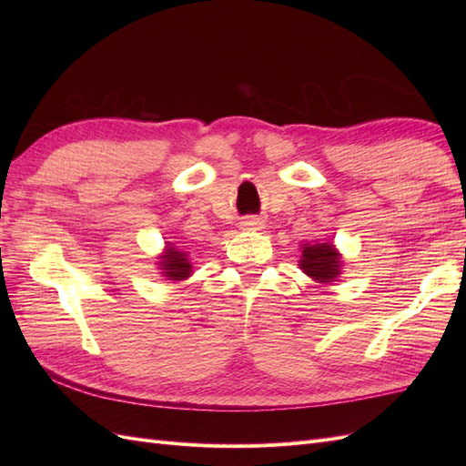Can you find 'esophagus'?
Instances as JSON below:
<instances>
[{
  "instance_id": "34e87169",
  "label": "esophagus",
  "mask_w": 466,
  "mask_h": 466,
  "mask_svg": "<svg viewBox=\"0 0 466 466\" xmlns=\"http://www.w3.org/2000/svg\"><path fill=\"white\" fill-rule=\"evenodd\" d=\"M241 225H243L245 229H257V228H258V219H255V218H248V219L241 221Z\"/></svg>"
}]
</instances>
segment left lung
<instances>
[{
    "label": "left lung",
    "mask_w": 466,
    "mask_h": 466,
    "mask_svg": "<svg viewBox=\"0 0 466 466\" xmlns=\"http://www.w3.org/2000/svg\"><path fill=\"white\" fill-rule=\"evenodd\" d=\"M301 248L299 268L317 284H330L340 276L342 258L332 243H305Z\"/></svg>",
    "instance_id": "1"
}]
</instances>
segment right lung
<instances>
[{
    "mask_svg": "<svg viewBox=\"0 0 466 466\" xmlns=\"http://www.w3.org/2000/svg\"><path fill=\"white\" fill-rule=\"evenodd\" d=\"M159 270L167 279L182 281L192 274V264L188 260V255L185 250H180L173 245H167L165 252L159 257Z\"/></svg>",
    "mask_w": 466,
    "mask_h": 466,
    "instance_id": "add662e5",
    "label": "right lung"
}]
</instances>
